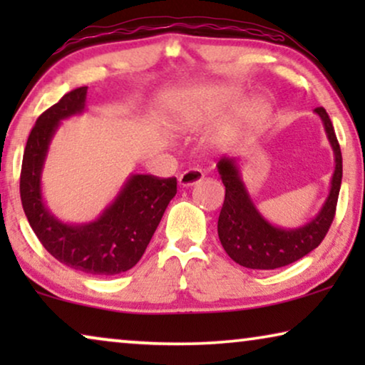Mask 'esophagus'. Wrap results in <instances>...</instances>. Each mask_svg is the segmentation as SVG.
Listing matches in <instances>:
<instances>
[{
	"label": "esophagus",
	"instance_id": "1",
	"mask_svg": "<svg viewBox=\"0 0 365 365\" xmlns=\"http://www.w3.org/2000/svg\"><path fill=\"white\" fill-rule=\"evenodd\" d=\"M204 179V174L199 171V169H187V171H184L181 176L178 178V182L181 187H191V186H196L197 182H201Z\"/></svg>",
	"mask_w": 365,
	"mask_h": 365
}]
</instances>
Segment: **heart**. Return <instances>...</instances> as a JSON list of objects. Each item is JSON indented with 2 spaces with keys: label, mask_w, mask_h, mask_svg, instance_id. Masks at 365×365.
Instances as JSON below:
<instances>
[{
  "label": "heart",
  "mask_w": 365,
  "mask_h": 365,
  "mask_svg": "<svg viewBox=\"0 0 365 365\" xmlns=\"http://www.w3.org/2000/svg\"><path fill=\"white\" fill-rule=\"evenodd\" d=\"M231 91L227 88H211L196 93L194 96H178L168 103V109L179 126H194L204 118L219 114L231 104ZM269 111L267 103L262 99L246 104L236 114V126L244 128L261 121Z\"/></svg>",
  "instance_id": "obj_1"
}]
</instances>
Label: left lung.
Masks as SVG:
<instances>
[{
  "label": "left lung",
  "instance_id": "8db88e82",
  "mask_svg": "<svg viewBox=\"0 0 365 365\" xmlns=\"http://www.w3.org/2000/svg\"><path fill=\"white\" fill-rule=\"evenodd\" d=\"M321 118L327 141L334 151V173L326 201L316 216L296 227H281L267 221L254 204L242 181L241 158H222L217 173L226 186L219 214L217 234L224 251L239 266L247 269H277L292 264L314 251L331 227L342 181V154L334 126L324 108L314 109Z\"/></svg>",
  "mask_w": 365,
  "mask_h": 365
}]
</instances>
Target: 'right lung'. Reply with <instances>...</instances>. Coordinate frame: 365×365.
Segmentation results:
<instances>
[{
	"label": "right lung",
	"mask_w": 365,
	"mask_h": 365,
	"mask_svg": "<svg viewBox=\"0 0 365 365\" xmlns=\"http://www.w3.org/2000/svg\"><path fill=\"white\" fill-rule=\"evenodd\" d=\"M86 94L88 86L74 89L38 118L23 154L19 192L29 226L54 259L93 276H116L143 257L168 204L176 196L178 181L129 174L94 221L59 219L44 201L43 169L59 124L86 111Z\"/></svg>",
	"instance_id": "right-lung-1"
}]
</instances>
